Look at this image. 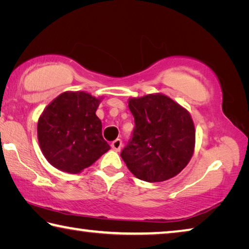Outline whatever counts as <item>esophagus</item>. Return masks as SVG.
Wrapping results in <instances>:
<instances>
[{"label":"esophagus","instance_id":"obj_1","mask_svg":"<svg viewBox=\"0 0 249 249\" xmlns=\"http://www.w3.org/2000/svg\"><path fill=\"white\" fill-rule=\"evenodd\" d=\"M111 147H112V148L114 149V150L120 151L121 148H122V141L120 140V138H117V140H115L114 142H112Z\"/></svg>","mask_w":249,"mask_h":249}]
</instances>
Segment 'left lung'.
Listing matches in <instances>:
<instances>
[{
  "label": "left lung",
  "instance_id": "1",
  "mask_svg": "<svg viewBox=\"0 0 249 249\" xmlns=\"http://www.w3.org/2000/svg\"><path fill=\"white\" fill-rule=\"evenodd\" d=\"M135 127L121 157L136 178L161 182L188 165L196 130L187 109L163 94L128 100Z\"/></svg>",
  "mask_w": 249,
  "mask_h": 249
}]
</instances>
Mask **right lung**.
<instances>
[{
	"mask_svg": "<svg viewBox=\"0 0 249 249\" xmlns=\"http://www.w3.org/2000/svg\"><path fill=\"white\" fill-rule=\"evenodd\" d=\"M100 99L83 91L64 92L44 109L37 124L40 149L57 169L79 174L109 149L95 115Z\"/></svg>",
	"mask_w": 249,
	"mask_h": 249,
	"instance_id": "obj_1",
	"label": "right lung"
}]
</instances>
